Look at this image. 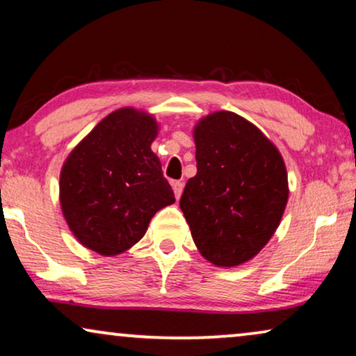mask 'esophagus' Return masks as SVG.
Returning a JSON list of instances; mask_svg holds the SVG:
<instances>
[{
  "instance_id": "34e87169",
  "label": "esophagus",
  "mask_w": 356,
  "mask_h": 356,
  "mask_svg": "<svg viewBox=\"0 0 356 356\" xmlns=\"http://www.w3.org/2000/svg\"><path fill=\"white\" fill-rule=\"evenodd\" d=\"M172 188H173L175 197H177V199L181 197V193H183V188H184V184H183L181 181H173V183H172Z\"/></svg>"
}]
</instances>
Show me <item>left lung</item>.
I'll return each instance as SVG.
<instances>
[{
  "instance_id": "1",
  "label": "left lung",
  "mask_w": 356,
  "mask_h": 356,
  "mask_svg": "<svg viewBox=\"0 0 356 356\" xmlns=\"http://www.w3.org/2000/svg\"><path fill=\"white\" fill-rule=\"evenodd\" d=\"M196 177L179 201L204 259L236 267L259 254L280 225L289 175L277 145L233 111L202 116L193 129Z\"/></svg>"
}]
</instances>
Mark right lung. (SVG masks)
Wrapping results in <instances>:
<instances>
[{"mask_svg": "<svg viewBox=\"0 0 356 356\" xmlns=\"http://www.w3.org/2000/svg\"><path fill=\"white\" fill-rule=\"evenodd\" d=\"M159 123L149 111L123 106L106 115L67 155L60 173V206L87 250L118 256L145 235L155 212L175 194L150 145Z\"/></svg>", "mask_w": 356, "mask_h": 356, "instance_id": "obj_1", "label": "right lung"}]
</instances>
